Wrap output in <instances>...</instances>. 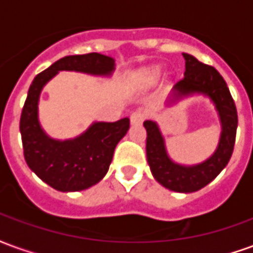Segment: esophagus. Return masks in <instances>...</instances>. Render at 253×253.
I'll return each instance as SVG.
<instances>
[{"label":"esophagus","mask_w":253,"mask_h":253,"mask_svg":"<svg viewBox=\"0 0 253 253\" xmlns=\"http://www.w3.org/2000/svg\"><path fill=\"white\" fill-rule=\"evenodd\" d=\"M145 118H146V111L145 110H137L134 111L130 116V121H131L132 125H139V123H142L145 121Z\"/></svg>","instance_id":"1"}]
</instances>
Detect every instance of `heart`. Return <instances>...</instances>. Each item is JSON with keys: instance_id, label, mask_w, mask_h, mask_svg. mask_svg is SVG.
Returning <instances> with one entry per match:
<instances>
[{"instance_id": "heart-1", "label": "heart", "mask_w": 253, "mask_h": 253, "mask_svg": "<svg viewBox=\"0 0 253 253\" xmlns=\"http://www.w3.org/2000/svg\"><path fill=\"white\" fill-rule=\"evenodd\" d=\"M160 76V70L157 67H149L146 70H143L141 73V80H142L143 83H148V84H152L154 83Z\"/></svg>"}]
</instances>
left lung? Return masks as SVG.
Wrapping results in <instances>:
<instances>
[{
  "instance_id": "obj_1",
  "label": "left lung",
  "mask_w": 253,
  "mask_h": 253,
  "mask_svg": "<svg viewBox=\"0 0 253 253\" xmlns=\"http://www.w3.org/2000/svg\"><path fill=\"white\" fill-rule=\"evenodd\" d=\"M183 57L186 59L184 78L173 86V93L177 99L192 93L206 94L211 99L222 126L217 150L201 164L191 167L176 164L167 153L157 123L145 121L143 126L148 132L146 157L154 179L170 191L195 192L214 180L228 165L233 153L239 121L233 97L222 76L214 67L199 62L190 54H183Z\"/></svg>"
}]
</instances>
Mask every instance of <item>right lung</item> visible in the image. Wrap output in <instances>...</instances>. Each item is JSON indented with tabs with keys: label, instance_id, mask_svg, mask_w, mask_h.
I'll return each mask as SVG.
<instances>
[{
	"label": "right lung",
	"instance_id": "right-lung-1",
	"mask_svg": "<svg viewBox=\"0 0 253 253\" xmlns=\"http://www.w3.org/2000/svg\"><path fill=\"white\" fill-rule=\"evenodd\" d=\"M114 69L115 61L103 54L69 55L39 73L31 84L20 118L24 159L31 170L55 190L74 192L97 184L108 172L116 145L130 128V119L94 122L74 139H52L43 131L38 119L42 89L61 70L110 76Z\"/></svg>",
	"mask_w": 253,
	"mask_h": 253
}]
</instances>
